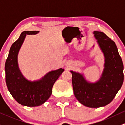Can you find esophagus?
Returning <instances> with one entry per match:
<instances>
[{
  "mask_svg": "<svg viewBox=\"0 0 125 125\" xmlns=\"http://www.w3.org/2000/svg\"><path fill=\"white\" fill-rule=\"evenodd\" d=\"M70 65V63H68L67 64H66V65H67V66H68V65Z\"/></svg>",
  "mask_w": 125,
  "mask_h": 125,
  "instance_id": "esophagus-1",
  "label": "esophagus"
}]
</instances>
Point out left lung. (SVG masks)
Returning a JSON list of instances; mask_svg holds the SVG:
<instances>
[{"instance_id":"left-lung-1","label":"left lung","mask_w":125,"mask_h":125,"mask_svg":"<svg viewBox=\"0 0 125 125\" xmlns=\"http://www.w3.org/2000/svg\"><path fill=\"white\" fill-rule=\"evenodd\" d=\"M93 34L104 57V69L100 79L91 83L82 74L70 71L74 94L78 101L89 108H100L114 99L123 82V65L113 40L104 33Z\"/></svg>"}]
</instances>
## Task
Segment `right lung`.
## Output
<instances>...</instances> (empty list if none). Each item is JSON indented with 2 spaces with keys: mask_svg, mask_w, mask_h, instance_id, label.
Returning a JSON list of instances; mask_svg holds the SVG:
<instances>
[{
  "mask_svg": "<svg viewBox=\"0 0 125 125\" xmlns=\"http://www.w3.org/2000/svg\"><path fill=\"white\" fill-rule=\"evenodd\" d=\"M38 31H25L12 45L5 62V80L8 91L19 103L28 107L43 104L51 96L54 84L64 69L51 71L40 80H27L19 70L17 55L26 34H36Z\"/></svg>",
  "mask_w": 125,
  "mask_h": 125,
  "instance_id": "1",
  "label": "right lung"
}]
</instances>
